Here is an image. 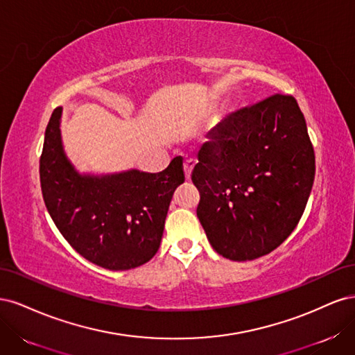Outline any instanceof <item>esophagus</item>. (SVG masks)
Here are the masks:
<instances>
[{"label": "esophagus", "mask_w": 355, "mask_h": 355, "mask_svg": "<svg viewBox=\"0 0 355 355\" xmlns=\"http://www.w3.org/2000/svg\"><path fill=\"white\" fill-rule=\"evenodd\" d=\"M184 170H185V178H187V180H189V179H191V175H192V170H194V164H192V163H185Z\"/></svg>", "instance_id": "34e87169"}]
</instances>
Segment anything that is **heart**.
I'll list each match as a JSON object with an SVG mask.
<instances>
[{
    "instance_id": "b5f03b06",
    "label": "heart",
    "mask_w": 355,
    "mask_h": 355,
    "mask_svg": "<svg viewBox=\"0 0 355 355\" xmlns=\"http://www.w3.org/2000/svg\"><path fill=\"white\" fill-rule=\"evenodd\" d=\"M213 102H214V98H211V101L207 103V110H210L211 106H213Z\"/></svg>"
}]
</instances>
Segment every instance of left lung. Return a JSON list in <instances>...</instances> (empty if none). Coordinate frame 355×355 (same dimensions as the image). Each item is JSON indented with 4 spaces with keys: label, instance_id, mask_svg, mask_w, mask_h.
<instances>
[{
    "label": "left lung",
    "instance_id": "obj_1",
    "mask_svg": "<svg viewBox=\"0 0 355 355\" xmlns=\"http://www.w3.org/2000/svg\"><path fill=\"white\" fill-rule=\"evenodd\" d=\"M216 127L191 176L200 191L197 216L219 254L252 261L277 249L302 218L314 148L290 94L270 96Z\"/></svg>",
    "mask_w": 355,
    "mask_h": 355
}]
</instances>
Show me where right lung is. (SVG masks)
Instances as JSON below:
<instances>
[{
	"label": "right lung",
	"mask_w": 355,
	"mask_h": 355,
	"mask_svg": "<svg viewBox=\"0 0 355 355\" xmlns=\"http://www.w3.org/2000/svg\"><path fill=\"white\" fill-rule=\"evenodd\" d=\"M60 115L59 106L50 116L40 158L42 198L53 222L75 250L105 270L125 271L151 261L170 201L185 182L182 157L159 173L83 176L63 153Z\"/></svg>",
	"instance_id": "right-lung-1"
}]
</instances>
